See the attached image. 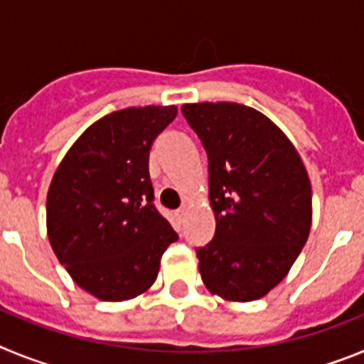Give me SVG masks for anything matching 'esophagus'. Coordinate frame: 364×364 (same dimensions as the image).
<instances>
[{
	"label": "esophagus",
	"mask_w": 364,
	"mask_h": 364,
	"mask_svg": "<svg viewBox=\"0 0 364 364\" xmlns=\"http://www.w3.org/2000/svg\"><path fill=\"white\" fill-rule=\"evenodd\" d=\"M186 208H180L178 211H176V217H178V220H182V218H184V215H186Z\"/></svg>",
	"instance_id": "1"
}]
</instances>
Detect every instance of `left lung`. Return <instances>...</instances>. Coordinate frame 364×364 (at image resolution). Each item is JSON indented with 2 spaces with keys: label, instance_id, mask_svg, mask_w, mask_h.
I'll list each match as a JSON object with an SVG mask.
<instances>
[{
  "label": "left lung",
  "instance_id": "1",
  "mask_svg": "<svg viewBox=\"0 0 364 364\" xmlns=\"http://www.w3.org/2000/svg\"><path fill=\"white\" fill-rule=\"evenodd\" d=\"M210 160L217 231L198 247L202 282L230 302L264 297L297 260L311 228V184L297 149L257 109L182 105Z\"/></svg>",
  "mask_w": 364,
  "mask_h": 364
}]
</instances>
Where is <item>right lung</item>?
Masks as SVG:
<instances>
[{
  "instance_id": "1",
  "label": "right lung",
  "mask_w": 364,
  "mask_h": 364,
  "mask_svg": "<svg viewBox=\"0 0 364 364\" xmlns=\"http://www.w3.org/2000/svg\"><path fill=\"white\" fill-rule=\"evenodd\" d=\"M176 105L127 107L89 125L47 193V235L73 281L100 301H129L159 277L178 239L153 205L149 149Z\"/></svg>"
}]
</instances>
